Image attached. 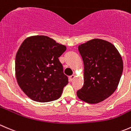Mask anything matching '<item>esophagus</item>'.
Instances as JSON below:
<instances>
[{
	"mask_svg": "<svg viewBox=\"0 0 131 131\" xmlns=\"http://www.w3.org/2000/svg\"><path fill=\"white\" fill-rule=\"evenodd\" d=\"M74 78H75V75L72 74V75H71V76H69V81H72Z\"/></svg>",
	"mask_w": 131,
	"mask_h": 131,
	"instance_id": "1",
	"label": "esophagus"
}]
</instances>
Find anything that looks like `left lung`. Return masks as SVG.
Segmentation results:
<instances>
[{
  "mask_svg": "<svg viewBox=\"0 0 131 131\" xmlns=\"http://www.w3.org/2000/svg\"><path fill=\"white\" fill-rule=\"evenodd\" d=\"M84 64V84L77 96L89 104L109 97L117 89L123 71V60L111 42L93 39L78 46Z\"/></svg>",
  "mask_w": 131,
  "mask_h": 131,
  "instance_id": "obj_1",
  "label": "left lung"
}]
</instances>
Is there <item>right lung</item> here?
I'll return each mask as SVG.
<instances>
[{
	"instance_id": "1",
	"label": "right lung",
	"mask_w": 131,
	"mask_h": 131,
	"mask_svg": "<svg viewBox=\"0 0 131 131\" xmlns=\"http://www.w3.org/2000/svg\"><path fill=\"white\" fill-rule=\"evenodd\" d=\"M66 46L46 36L26 38L15 59V74L19 86L32 100L47 103L60 97L68 78L59 57Z\"/></svg>"
}]
</instances>
